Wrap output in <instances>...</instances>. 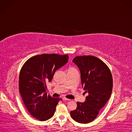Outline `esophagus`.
<instances>
[{
	"label": "esophagus",
	"mask_w": 132,
	"mask_h": 132,
	"mask_svg": "<svg viewBox=\"0 0 132 132\" xmlns=\"http://www.w3.org/2000/svg\"><path fill=\"white\" fill-rule=\"evenodd\" d=\"M62 99H63V101H69V100H70V99H67V98H66V97H63Z\"/></svg>",
	"instance_id": "34e87169"
}]
</instances>
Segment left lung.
Segmentation results:
<instances>
[{"mask_svg":"<svg viewBox=\"0 0 132 132\" xmlns=\"http://www.w3.org/2000/svg\"><path fill=\"white\" fill-rule=\"evenodd\" d=\"M72 62L79 69L82 87L88 95L85 102L77 103V109L70 114L75 121L86 124L96 119L110 98L112 76L107 65L94 56H77Z\"/></svg>","mask_w":132,"mask_h":132,"instance_id":"obj_1","label":"left lung"}]
</instances>
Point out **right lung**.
I'll use <instances>...</instances> for the list:
<instances>
[{"mask_svg": "<svg viewBox=\"0 0 132 132\" xmlns=\"http://www.w3.org/2000/svg\"><path fill=\"white\" fill-rule=\"evenodd\" d=\"M68 60V54H43L30 58L21 68L19 91L28 111L35 119L44 121L54 115L56 106L62 99L47 94L46 83Z\"/></svg>", "mask_w": 132, "mask_h": 132, "instance_id": "1", "label": "right lung"}]
</instances>
